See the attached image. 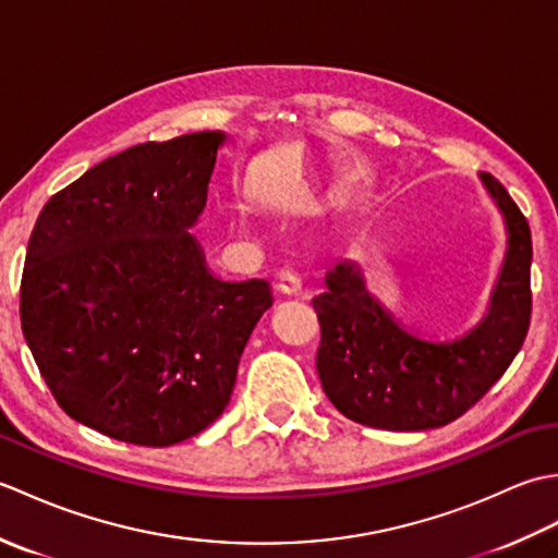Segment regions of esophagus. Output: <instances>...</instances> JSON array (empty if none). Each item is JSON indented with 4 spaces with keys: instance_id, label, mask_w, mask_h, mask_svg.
Returning a JSON list of instances; mask_svg holds the SVG:
<instances>
[{
    "instance_id": "esophagus-1",
    "label": "esophagus",
    "mask_w": 558,
    "mask_h": 558,
    "mask_svg": "<svg viewBox=\"0 0 558 558\" xmlns=\"http://www.w3.org/2000/svg\"><path fill=\"white\" fill-rule=\"evenodd\" d=\"M278 290L282 294H300L302 292V278L294 268H280L278 270Z\"/></svg>"
}]
</instances>
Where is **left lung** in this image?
I'll return each instance as SVG.
<instances>
[{
  "label": "left lung",
  "instance_id": "8db88e82",
  "mask_svg": "<svg viewBox=\"0 0 558 558\" xmlns=\"http://www.w3.org/2000/svg\"><path fill=\"white\" fill-rule=\"evenodd\" d=\"M508 228V254L489 314L453 342L405 333L364 288L360 268L338 264L314 300L322 324L316 369L328 400L374 429H436L465 414L511 366L530 328L532 236L506 186L482 172Z\"/></svg>",
  "mask_w": 558,
  "mask_h": 558
}]
</instances>
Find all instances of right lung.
Listing matches in <instances>:
<instances>
[{
    "label": "right lung",
    "instance_id": "right-lung-1",
    "mask_svg": "<svg viewBox=\"0 0 558 558\" xmlns=\"http://www.w3.org/2000/svg\"><path fill=\"white\" fill-rule=\"evenodd\" d=\"M220 132L148 141L57 192L35 222L21 328L71 420L172 446L228 408L266 280L225 282L186 230L206 206Z\"/></svg>",
    "mask_w": 558,
    "mask_h": 558
}]
</instances>
